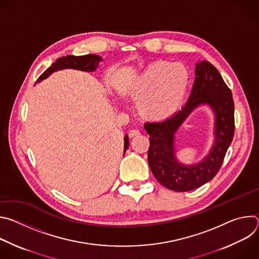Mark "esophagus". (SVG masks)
<instances>
[{"mask_svg":"<svg viewBox=\"0 0 259 259\" xmlns=\"http://www.w3.org/2000/svg\"><path fill=\"white\" fill-rule=\"evenodd\" d=\"M140 135V132L139 130H136V129H132L129 131V137H135V136H138Z\"/></svg>","mask_w":259,"mask_h":259,"instance_id":"34e87169","label":"esophagus"}]
</instances>
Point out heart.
Returning a JSON list of instances; mask_svg holds the SVG:
<instances>
[{
    "mask_svg": "<svg viewBox=\"0 0 259 259\" xmlns=\"http://www.w3.org/2000/svg\"><path fill=\"white\" fill-rule=\"evenodd\" d=\"M191 83L187 65L167 60L156 61L135 79L132 96L140 115L149 120H164L186 100Z\"/></svg>",
    "mask_w": 259,
    "mask_h": 259,
    "instance_id": "b5f03b06",
    "label": "heart"
}]
</instances>
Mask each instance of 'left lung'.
I'll return each instance as SVG.
<instances>
[{"instance_id": "8db88e82", "label": "left lung", "mask_w": 259, "mask_h": 259, "mask_svg": "<svg viewBox=\"0 0 259 259\" xmlns=\"http://www.w3.org/2000/svg\"><path fill=\"white\" fill-rule=\"evenodd\" d=\"M195 82L187 104L171 118L146 123L150 135L147 161L156 179L165 188L175 192L196 190L213 179L223 165L235 133V106L231 89L209 61L196 64ZM207 104L214 112V142L209 154L201 162L183 165L175 156V133L192 110Z\"/></svg>"}]
</instances>
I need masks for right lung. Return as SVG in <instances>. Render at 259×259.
Instances as JSON below:
<instances>
[{"instance_id": "right-lung-1", "label": "right lung", "mask_w": 259, "mask_h": 259, "mask_svg": "<svg viewBox=\"0 0 259 259\" xmlns=\"http://www.w3.org/2000/svg\"><path fill=\"white\" fill-rule=\"evenodd\" d=\"M101 60L102 58L95 54H87L83 56L67 55V56L60 57L42 73L40 78L38 79V82H41L44 79L48 78L52 72L60 69H64V68L79 69L83 71H94L98 67V63ZM128 146H129V138H128V135H126L124 138V154L127 151Z\"/></svg>"}]
</instances>
